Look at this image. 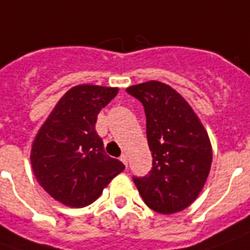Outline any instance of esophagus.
I'll return each mask as SVG.
<instances>
[{"label": "esophagus", "instance_id": "34e87169", "mask_svg": "<svg viewBox=\"0 0 250 250\" xmlns=\"http://www.w3.org/2000/svg\"><path fill=\"white\" fill-rule=\"evenodd\" d=\"M120 161L123 162L125 167H127V164H128V157H127V154H122V157H120Z\"/></svg>", "mask_w": 250, "mask_h": 250}]
</instances>
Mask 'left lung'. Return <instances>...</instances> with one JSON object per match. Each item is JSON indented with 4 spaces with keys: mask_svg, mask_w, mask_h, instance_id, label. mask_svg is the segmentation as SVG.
Masks as SVG:
<instances>
[{
    "mask_svg": "<svg viewBox=\"0 0 250 250\" xmlns=\"http://www.w3.org/2000/svg\"><path fill=\"white\" fill-rule=\"evenodd\" d=\"M142 103L153 155L149 174L134 177L143 202L160 214H174L198 198L208 177L212 149L207 131L191 105L160 81L125 89Z\"/></svg>",
    "mask_w": 250,
    "mask_h": 250,
    "instance_id": "1",
    "label": "left lung"
}]
</instances>
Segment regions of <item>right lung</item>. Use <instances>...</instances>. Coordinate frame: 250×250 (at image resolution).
<instances>
[{
  "instance_id": "obj_1",
  "label": "right lung",
  "mask_w": 250,
  "mask_h": 250,
  "mask_svg": "<svg viewBox=\"0 0 250 250\" xmlns=\"http://www.w3.org/2000/svg\"><path fill=\"white\" fill-rule=\"evenodd\" d=\"M118 88L77 85L67 90L40 127L32 143L31 164L38 183L64 206L93 203L125 165L105 154L96 132L97 115Z\"/></svg>"
}]
</instances>
